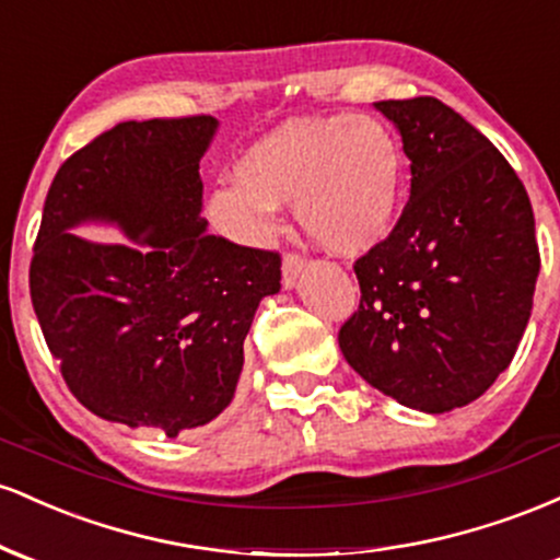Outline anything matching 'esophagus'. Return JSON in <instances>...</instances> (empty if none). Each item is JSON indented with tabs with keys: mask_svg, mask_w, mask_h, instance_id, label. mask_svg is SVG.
<instances>
[{
	"mask_svg": "<svg viewBox=\"0 0 560 560\" xmlns=\"http://www.w3.org/2000/svg\"><path fill=\"white\" fill-rule=\"evenodd\" d=\"M305 271V260L300 258V255H284V262H281V279H284V287L292 289L298 284V279Z\"/></svg>",
	"mask_w": 560,
	"mask_h": 560,
	"instance_id": "1",
	"label": "esophagus"
}]
</instances>
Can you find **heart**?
Segmentation results:
<instances>
[{"label":"heart","mask_w":560,"mask_h":560,"mask_svg":"<svg viewBox=\"0 0 560 560\" xmlns=\"http://www.w3.org/2000/svg\"><path fill=\"white\" fill-rule=\"evenodd\" d=\"M234 176L205 199V215L223 236L262 244L276 229V210L292 205L307 240L358 258L395 229L402 147L374 115L298 118L255 141Z\"/></svg>","instance_id":"b5f03b06"}]
</instances>
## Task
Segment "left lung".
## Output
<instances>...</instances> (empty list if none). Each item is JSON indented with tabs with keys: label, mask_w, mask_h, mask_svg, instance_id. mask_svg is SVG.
<instances>
[{
	"label": "left lung",
	"mask_w": 560,
	"mask_h": 560,
	"mask_svg": "<svg viewBox=\"0 0 560 560\" xmlns=\"http://www.w3.org/2000/svg\"><path fill=\"white\" fill-rule=\"evenodd\" d=\"M402 137L410 199L355 262L361 307L345 361L421 413L464 408L513 361L539 273L535 213L516 171L434 96L374 102Z\"/></svg>",
	"instance_id": "8db88e82"
}]
</instances>
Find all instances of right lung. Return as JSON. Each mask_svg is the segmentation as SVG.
<instances>
[{
  "label": "right lung",
  "mask_w": 560,
  "mask_h": 560,
  "mask_svg": "<svg viewBox=\"0 0 560 560\" xmlns=\"http://www.w3.org/2000/svg\"><path fill=\"white\" fill-rule=\"evenodd\" d=\"M210 115L126 120L70 155L44 202L31 302L66 384L94 416L178 436L234 400L244 337L281 258L208 234ZM86 222L129 240L89 243Z\"/></svg>",
  "instance_id": "1"
}]
</instances>
